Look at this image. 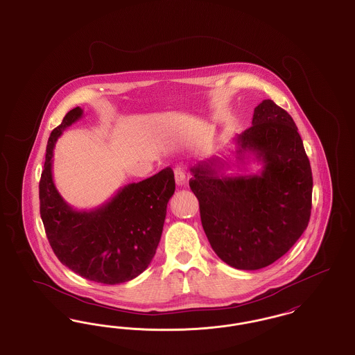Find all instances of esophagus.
<instances>
[{
  "mask_svg": "<svg viewBox=\"0 0 355 355\" xmlns=\"http://www.w3.org/2000/svg\"><path fill=\"white\" fill-rule=\"evenodd\" d=\"M174 178H175V182H177V185H185L186 174L185 171L181 169V168H177V169L174 170Z\"/></svg>",
  "mask_w": 355,
  "mask_h": 355,
  "instance_id": "1",
  "label": "esophagus"
}]
</instances>
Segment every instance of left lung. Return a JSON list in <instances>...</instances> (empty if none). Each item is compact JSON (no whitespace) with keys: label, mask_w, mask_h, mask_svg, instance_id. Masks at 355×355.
Returning <instances> with one entry per match:
<instances>
[{"label":"left lung","mask_w":355,"mask_h":355,"mask_svg":"<svg viewBox=\"0 0 355 355\" xmlns=\"http://www.w3.org/2000/svg\"><path fill=\"white\" fill-rule=\"evenodd\" d=\"M236 158L253 155L257 174L225 175L220 157L191 168L205 234L223 262L239 270L266 268L302 236L311 213L313 177L291 116L271 100L254 109L252 126L236 139Z\"/></svg>","instance_id":"obj_1"}]
</instances>
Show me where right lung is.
<instances>
[{
    "mask_svg": "<svg viewBox=\"0 0 355 355\" xmlns=\"http://www.w3.org/2000/svg\"><path fill=\"white\" fill-rule=\"evenodd\" d=\"M83 114L80 106L71 109L51 132L40 181V214L61 263L89 281L123 284L152 262L175 190L174 173L166 168L150 178L123 186L96 209H73L54 185L53 150L58 137Z\"/></svg>",
    "mask_w": 355,
    "mask_h": 355,
    "instance_id": "obj_1",
    "label": "right lung"
}]
</instances>
